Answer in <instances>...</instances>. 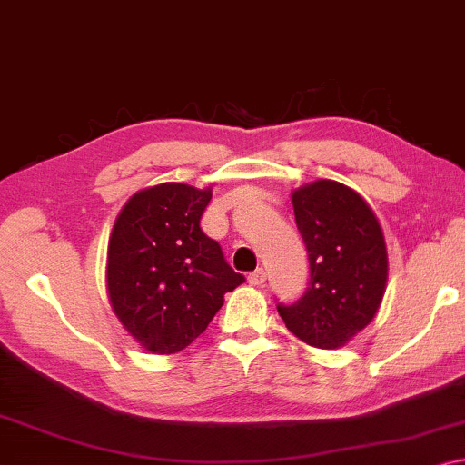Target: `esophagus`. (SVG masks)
<instances>
[{"instance_id":"34e87169","label":"esophagus","mask_w":465,"mask_h":465,"mask_svg":"<svg viewBox=\"0 0 465 465\" xmlns=\"http://www.w3.org/2000/svg\"><path fill=\"white\" fill-rule=\"evenodd\" d=\"M265 280H267V272L262 267L254 269V272L248 275V283H251V286H261V283H265Z\"/></svg>"}]
</instances>
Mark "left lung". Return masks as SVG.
Masks as SVG:
<instances>
[{"label": "left lung", "mask_w": 465, "mask_h": 465, "mask_svg": "<svg viewBox=\"0 0 465 465\" xmlns=\"http://www.w3.org/2000/svg\"><path fill=\"white\" fill-rule=\"evenodd\" d=\"M311 280L294 304H277L286 328L315 349H341L382 304L388 280L384 232L355 190L317 179L292 192Z\"/></svg>", "instance_id": "8db88e82"}]
</instances>
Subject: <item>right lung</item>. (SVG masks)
Instances as JSON below:
<instances>
[{"label": "right lung", "mask_w": 465, "mask_h": 465, "mask_svg": "<svg viewBox=\"0 0 465 465\" xmlns=\"http://www.w3.org/2000/svg\"><path fill=\"white\" fill-rule=\"evenodd\" d=\"M213 190L166 182L135 192L108 240L106 290L143 351L173 355L206 330L225 292L244 282L200 227Z\"/></svg>", "instance_id": "obj_1"}]
</instances>
